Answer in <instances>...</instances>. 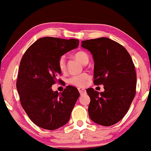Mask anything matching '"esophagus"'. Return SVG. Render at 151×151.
<instances>
[{"instance_id": "1", "label": "esophagus", "mask_w": 151, "mask_h": 151, "mask_svg": "<svg viewBox=\"0 0 151 151\" xmlns=\"http://www.w3.org/2000/svg\"><path fill=\"white\" fill-rule=\"evenodd\" d=\"M78 91H79V93L81 95H83V94H85L86 93V91H85V89H81V88H78Z\"/></svg>"}]
</instances>
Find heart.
Here are the masks:
<instances>
[{"label": "heart", "instance_id": "1", "mask_svg": "<svg viewBox=\"0 0 151 151\" xmlns=\"http://www.w3.org/2000/svg\"><path fill=\"white\" fill-rule=\"evenodd\" d=\"M74 57L81 62L83 64H86L89 62V55L83 51H79L74 54ZM58 67L62 72H65L66 70V62L65 56H62L58 60ZM89 76L87 73H82L79 75L72 76L69 78V83L76 87H84L88 82Z\"/></svg>", "mask_w": 151, "mask_h": 151}]
</instances>
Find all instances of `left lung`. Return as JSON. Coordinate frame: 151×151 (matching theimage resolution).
<instances>
[{"label":"left lung","mask_w":151,"mask_h":151,"mask_svg":"<svg viewBox=\"0 0 151 151\" xmlns=\"http://www.w3.org/2000/svg\"><path fill=\"white\" fill-rule=\"evenodd\" d=\"M94 61V84L104 85L99 93L86 91L90 98L88 113L93 122L111 126L123 119L136 95V74L131 56L125 47L106 37L83 40Z\"/></svg>","instance_id":"left-lung-1"}]
</instances>
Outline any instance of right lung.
Listing matches in <instances>:
<instances>
[{"label": "right lung", "mask_w": 151, "mask_h": 151, "mask_svg": "<svg viewBox=\"0 0 151 151\" xmlns=\"http://www.w3.org/2000/svg\"><path fill=\"white\" fill-rule=\"evenodd\" d=\"M78 43L75 39L42 37L22 58L16 83L20 102L28 117L40 127L54 130L68 122L79 92L75 87L67 86L58 93L51 87L62 74L58 67L60 58Z\"/></svg>", "instance_id": "obj_1"}]
</instances>
